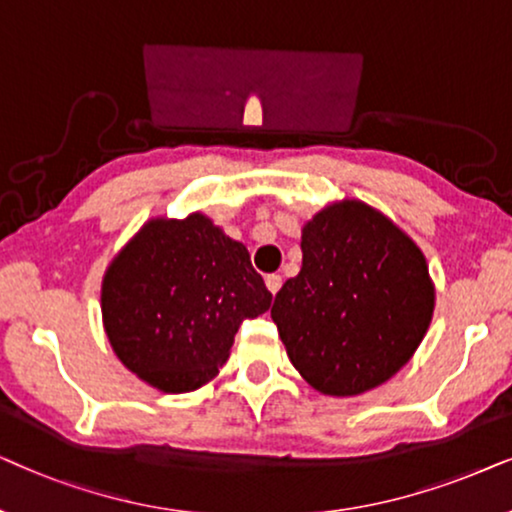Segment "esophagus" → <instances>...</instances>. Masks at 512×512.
<instances>
[{"label": "esophagus", "instance_id": "esophagus-1", "mask_svg": "<svg viewBox=\"0 0 512 512\" xmlns=\"http://www.w3.org/2000/svg\"><path fill=\"white\" fill-rule=\"evenodd\" d=\"M264 283H267V288H269L271 295H276V292L281 290V285H283V278H281V276H276V274H269L267 278H264Z\"/></svg>", "mask_w": 512, "mask_h": 512}]
</instances>
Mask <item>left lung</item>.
Masks as SVG:
<instances>
[{
  "instance_id": "1",
  "label": "left lung",
  "mask_w": 512,
  "mask_h": 512,
  "mask_svg": "<svg viewBox=\"0 0 512 512\" xmlns=\"http://www.w3.org/2000/svg\"><path fill=\"white\" fill-rule=\"evenodd\" d=\"M421 250L384 215L342 201L302 231V271L271 306L295 370L320 393L358 395L403 367L431 325Z\"/></svg>"
}]
</instances>
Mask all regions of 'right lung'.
I'll return each instance as SVG.
<instances>
[{"label": "right lung", "instance_id": "add662e5", "mask_svg": "<svg viewBox=\"0 0 512 512\" xmlns=\"http://www.w3.org/2000/svg\"><path fill=\"white\" fill-rule=\"evenodd\" d=\"M269 306L271 292L245 245L199 213L145 224L102 281V320L114 353L166 393L213 379L243 320Z\"/></svg>", "mask_w": 512, "mask_h": 512}]
</instances>
